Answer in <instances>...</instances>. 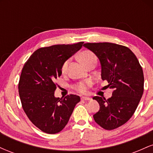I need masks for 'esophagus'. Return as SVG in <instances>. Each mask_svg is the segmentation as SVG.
<instances>
[{
  "label": "esophagus",
  "instance_id": "1",
  "mask_svg": "<svg viewBox=\"0 0 153 153\" xmlns=\"http://www.w3.org/2000/svg\"><path fill=\"white\" fill-rule=\"evenodd\" d=\"M81 99L83 100V101H91L92 100L91 98L87 97V96H82V97H81Z\"/></svg>",
  "mask_w": 153,
  "mask_h": 153
}]
</instances>
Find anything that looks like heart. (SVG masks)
<instances>
[{
	"instance_id": "1",
	"label": "heart",
	"mask_w": 153,
	"mask_h": 153,
	"mask_svg": "<svg viewBox=\"0 0 153 153\" xmlns=\"http://www.w3.org/2000/svg\"><path fill=\"white\" fill-rule=\"evenodd\" d=\"M80 59L85 66H88V65H90L93 62H96V61H97V58H96V56L95 55V54L89 50L82 51L80 54ZM69 62L70 59H68V60H66L65 62L63 63L62 67V72L63 73H65L67 70H68ZM91 84H92V81L91 80H88L85 82H81L80 83L77 84L75 85V89L78 92L84 94V93L86 92L88 88L91 85Z\"/></svg>"
}]
</instances>
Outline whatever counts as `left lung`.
I'll return each mask as SVG.
<instances>
[{"label": "left lung", "instance_id": "1", "mask_svg": "<svg viewBox=\"0 0 153 153\" xmlns=\"http://www.w3.org/2000/svg\"><path fill=\"white\" fill-rule=\"evenodd\" d=\"M83 46L99 59L101 79L113 89L112 96H94L100 109L95 122L111 130L125 124L134 114L144 91V75L137 58L127 47L109 42L85 43Z\"/></svg>", "mask_w": 153, "mask_h": 153}]
</instances>
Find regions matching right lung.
<instances>
[{"mask_svg": "<svg viewBox=\"0 0 153 153\" xmlns=\"http://www.w3.org/2000/svg\"><path fill=\"white\" fill-rule=\"evenodd\" d=\"M82 42L38 49L24 64L19 82L23 109L29 120L47 134L62 131L69 121L80 96L71 94L56 98L54 80L62 75V67L81 49Z\"/></svg>", "mask_w": 153, "mask_h": 153, "instance_id": "right-lung-1", "label": "right lung"}]
</instances>
